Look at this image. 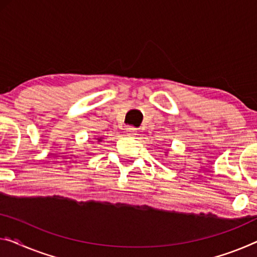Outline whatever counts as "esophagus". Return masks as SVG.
<instances>
[{
  "mask_svg": "<svg viewBox=\"0 0 257 257\" xmlns=\"http://www.w3.org/2000/svg\"><path fill=\"white\" fill-rule=\"evenodd\" d=\"M126 134L128 137H136L137 136V130L134 127H127L126 128Z\"/></svg>",
  "mask_w": 257,
  "mask_h": 257,
  "instance_id": "34e87169",
  "label": "esophagus"
}]
</instances>
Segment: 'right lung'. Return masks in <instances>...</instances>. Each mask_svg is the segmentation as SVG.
Instances as JSON below:
<instances>
[{
	"label": "right lung",
	"mask_w": 257,
	"mask_h": 257,
	"mask_svg": "<svg viewBox=\"0 0 257 257\" xmlns=\"http://www.w3.org/2000/svg\"><path fill=\"white\" fill-rule=\"evenodd\" d=\"M97 141H98V142H100V141H101V138H98V139H97Z\"/></svg>",
	"instance_id": "add662e5"
}]
</instances>
